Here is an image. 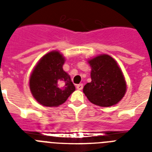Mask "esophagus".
<instances>
[{
    "mask_svg": "<svg viewBox=\"0 0 152 152\" xmlns=\"http://www.w3.org/2000/svg\"><path fill=\"white\" fill-rule=\"evenodd\" d=\"M76 89L81 90L83 89V84H79V85H76Z\"/></svg>",
    "mask_w": 152,
    "mask_h": 152,
    "instance_id": "obj_1",
    "label": "esophagus"
}]
</instances>
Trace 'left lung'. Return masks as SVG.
<instances>
[{
	"mask_svg": "<svg viewBox=\"0 0 152 152\" xmlns=\"http://www.w3.org/2000/svg\"><path fill=\"white\" fill-rule=\"evenodd\" d=\"M91 82L83 92L90 102L100 107H111L120 102L126 91V84L121 68L114 58L102 54L89 60Z\"/></svg>",
	"mask_w": 152,
	"mask_h": 152,
	"instance_id": "1",
	"label": "left lung"
}]
</instances>
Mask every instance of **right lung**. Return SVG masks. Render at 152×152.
Wrapping results in <instances>:
<instances>
[{"instance_id":"1","label":"right lung","mask_w":152,"mask_h":152,"mask_svg":"<svg viewBox=\"0 0 152 152\" xmlns=\"http://www.w3.org/2000/svg\"><path fill=\"white\" fill-rule=\"evenodd\" d=\"M64 58L58 51L46 53L31 73L29 86L36 100L45 107H58L66 102L75 86L63 69Z\"/></svg>"}]
</instances>
